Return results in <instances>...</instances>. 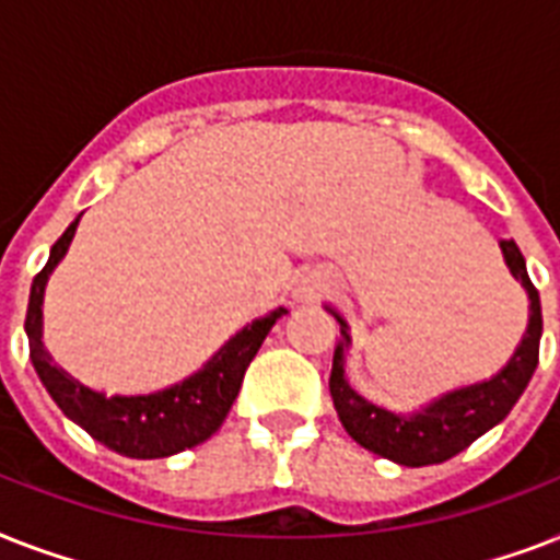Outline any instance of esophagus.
<instances>
[{
    "instance_id": "obj_1",
    "label": "esophagus",
    "mask_w": 560,
    "mask_h": 560,
    "mask_svg": "<svg viewBox=\"0 0 560 560\" xmlns=\"http://www.w3.org/2000/svg\"><path fill=\"white\" fill-rule=\"evenodd\" d=\"M296 296L302 299V302H314V299H316V288H314V284H302V288L296 290Z\"/></svg>"
}]
</instances>
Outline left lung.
Returning <instances> with one entry per match:
<instances>
[{"label":"left lung","mask_w":560,"mask_h":560,"mask_svg":"<svg viewBox=\"0 0 560 560\" xmlns=\"http://www.w3.org/2000/svg\"><path fill=\"white\" fill-rule=\"evenodd\" d=\"M500 249H503L505 267L514 281H521V288L529 296V325H526L521 346L514 349L512 360L488 381L444 392L416 412H392V409L377 407L363 398L358 389H351L349 377H346V349L351 346L349 323L331 305H325V311L340 323L342 334V340L334 349L331 381H328L334 409H337L346 433L360 447L377 453L383 459L407 465V468L439 465V462H447L451 456L465 451L468 444L477 442L479 435L488 433L512 412L538 369L544 316H540L538 290L526 272V261H523L517 244L500 241Z\"/></svg>","instance_id":"8db88e82"}]
</instances>
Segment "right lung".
I'll return each mask as SVG.
<instances>
[{"mask_svg": "<svg viewBox=\"0 0 560 560\" xmlns=\"http://www.w3.org/2000/svg\"><path fill=\"white\" fill-rule=\"evenodd\" d=\"M78 220L69 223L63 235L48 253L46 267L37 272L31 284L28 314H25V334L34 372L46 386L57 407L66 418L81 424L86 433L109 451L130 456V459H165L174 453H183L194 444L206 442L218 427L226 421L229 409L235 404L246 366L261 349L264 337L270 328L288 314L284 307H276L267 316H258L244 325L235 337H229L211 360L202 363L186 381L174 383L168 389L151 392V395H104L72 374L60 369L43 346V296H46L48 276L63 261L66 249L72 244Z\"/></svg>", "mask_w": 560, "mask_h": 560, "instance_id": "1", "label": "right lung"}]
</instances>
